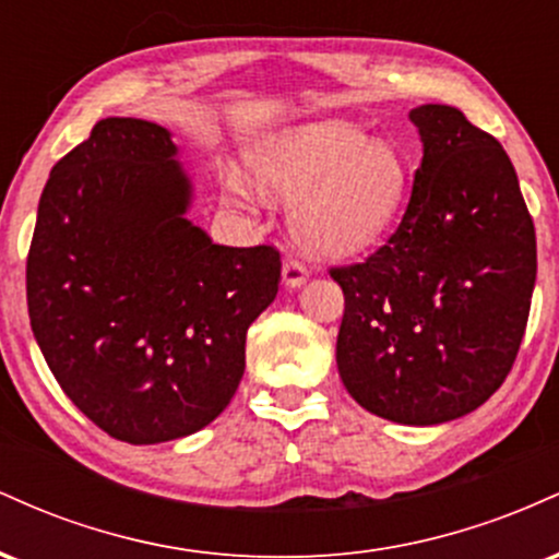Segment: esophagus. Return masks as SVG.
<instances>
[{
  "instance_id": "1",
  "label": "esophagus",
  "mask_w": 559,
  "mask_h": 559,
  "mask_svg": "<svg viewBox=\"0 0 559 559\" xmlns=\"http://www.w3.org/2000/svg\"><path fill=\"white\" fill-rule=\"evenodd\" d=\"M307 275H310V273H307L305 262L297 260V258H286L284 260V284L288 288H297V286L305 284Z\"/></svg>"
}]
</instances>
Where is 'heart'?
I'll return each mask as SVG.
<instances>
[{
	"mask_svg": "<svg viewBox=\"0 0 559 559\" xmlns=\"http://www.w3.org/2000/svg\"><path fill=\"white\" fill-rule=\"evenodd\" d=\"M254 178L267 191L294 197V236L310 252L344 258L386 234L407 194L400 152L336 120L271 133L249 155ZM241 197L254 191L234 183Z\"/></svg>",
	"mask_w": 559,
	"mask_h": 559,
	"instance_id": "b5f03b06",
	"label": "heart"
}]
</instances>
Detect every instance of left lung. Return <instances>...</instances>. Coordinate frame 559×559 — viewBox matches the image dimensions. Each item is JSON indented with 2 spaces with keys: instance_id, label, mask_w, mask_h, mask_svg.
Here are the masks:
<instances>
[{
  "instance_id": "obj_1",
  "label": "left lung",
  "mask_w": 559,
  "mask_h": 559,
  "mask_svg": "<svg viewBox=\"0 0 559 559\" xmlns=\"http://www.w3.org/2000/svg\"><path fill=\"white\" fill-rule=\"evenodd\" d=\"M413 197L386 243L331 267L344 292L336 365L368 413L407 426L463 418L504 383L536 284V230L515 168L457 107L409 112Z\"/></svg>"
}]
</instances>
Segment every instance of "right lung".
I'll return each instance as SVG.
<instances>
[{"instance_id":"obj_1","label":"right lung","mask_w":559,"mask_h":559,"mask_svg":"<svg viewBox=\"0 0 559 559\" xmlns=\"http://www.w3.org/2000/svg\"><path fill=\"white\" fill-rule=\"evenodd\" d=\"M163 126L105 118L49 173L25 262L31 329L68 400L128 444L181 439L228 407L271 243L223 247L183 217L191 183Z\"/></svg>"}]
</instances>
